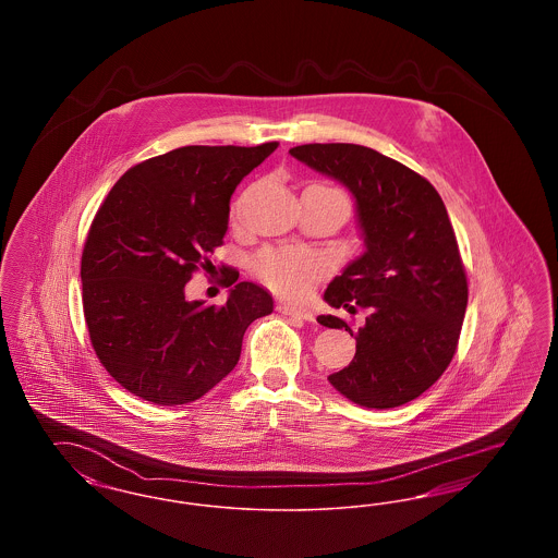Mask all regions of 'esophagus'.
Listing matches in <instances>:
<instances>
[{"label": "esophagus", "instance_id": "obj_1", "mask_svg": "<svg viewBox=\"0 0 558 558\" xmlns=\"http://www.w3.org/2000/svg\"><path fill=\"white\" fill-rule=\"evenodd\" d=\"M278 312L284 314V316H291V318L305 319V322H314V319H316L312 310L294 307V305H289V303H280V305H278Z\"/></svg>", "mask_w": 558, "mask_h": 558}]
</instances>
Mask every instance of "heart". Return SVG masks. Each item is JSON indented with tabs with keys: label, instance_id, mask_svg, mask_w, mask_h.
Listing matches in <instances>:
<instances>
[{
	"label": "heart",
	"instance_id": "heart-1",
	"mask_svg": "<svg viewBox=\"0 0 558 558\" xmlns=\"http://www.w3.org/2000/svg\"><path fill=\"white\" fill-rule=\"evenodd\" d=\"M255 269L271 291L287 296H303L324 271V262L310 251L278 248L262 253L255 262Z\"/></svg>",
	"mask_w": 558,
	"mask_h": 558
}]
</instances>
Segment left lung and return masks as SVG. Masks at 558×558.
Instances as JSON below:
<instances>
[{
  "label": "left lung",
  "instance_id": "obj_1",
  "mask_svg": "<svg viewBox=\"0 0 558 558\" xmlns=\"http://www.w3.org/2000/svg\"><path fill=\"white\" fill-rule=\"evenodd\" d=\"M289 153L351 192L366 246L324 292L330 307L368 310L351 364L330 374V385L376 410L423 396L450 366L469 303L441 196L423 175L366 146L303 144ZM318 322L353 337L337 316Z\"/></svg>",
  "mask_w": 558,
  "mask_h": 558
}]
</instances>
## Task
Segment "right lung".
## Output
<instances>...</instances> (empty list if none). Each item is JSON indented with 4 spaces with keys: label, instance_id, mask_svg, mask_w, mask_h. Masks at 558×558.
<instances>
[{
    "label": "right lung",
    "instance_id": "obj_1",
    "mask_svg": "<svg viewBox=\"0 0 558 558\" xmlns=\"http://www.w3.org/2000/svg\"><path fill=\"white\" fill-rule=\"evenodd\" d=\"M276 148L184 146L132 167L100 205L81 257L83 314L98 360L133 396L203 398L239 364L248 324L274 312L255 282L221 307L187 301L186 282L223 242L242 178Z\"/></svg>",
    "mask_w": 558,
    "mask_h": 558
}]
</instances>
